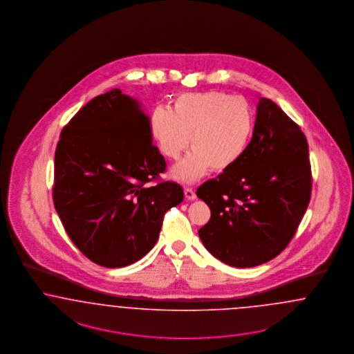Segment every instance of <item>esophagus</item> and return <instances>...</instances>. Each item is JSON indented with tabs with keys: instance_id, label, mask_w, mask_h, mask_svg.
<instances>
[{
	"instance_id": "1",
	"label": "esophagus",
	"mask_w": 354,
	"mask_h": 354,
	"mask_svg": "<svg viewBox=\"0 0 354 354\" xmlns=\"http://www.w3.org/2000/svg\"><path fill=\"white\" fill-rule=\"evenodd\" d=\"M184 195H185V198H188V200H195L196 198L195 191L192 188H189V187L184 188Z\"/></svg>"
}]
</instances>
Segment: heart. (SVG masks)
Segmentation results:
<instances>
[{
	"mask_svg": "<svg viewBox=\"0 0 354 354\" xmlns=\"http://www.w3.org/2000/svg\"><path fill=\"white\" fill-rule=\"evenodd\" d=\"M150 127L169 159H178L191 141L194 151L172 174L182 182H194L208 169L221 172L240 160L253 138L254 115L246 100L225 92L184 93L175 100V111L156 108Z\"/></svg>",
	"mask_w": 354,
	"mask_h": 354,
	"instance_id": "b5f03b06",
	"label": "heart"
}]
</instances>
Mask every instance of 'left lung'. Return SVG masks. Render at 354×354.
<instances>
[{"mask_svg":"<svg viewBox=\"0 0 354 354\" xmlns=\"http://www.w3.org/2000/svg\"><path fill=\"white\" fill-rule=\"evenodd\" d=\"M306 136L270 99L259 97L246 153L196 195L211 209L198 230L207 250L233 268H253L281 254L311 198Z\"/></svg>","mask_w":354,"mask_h":354,"instance_id":"left-lung-1","label":"left lung"}]
</instances>
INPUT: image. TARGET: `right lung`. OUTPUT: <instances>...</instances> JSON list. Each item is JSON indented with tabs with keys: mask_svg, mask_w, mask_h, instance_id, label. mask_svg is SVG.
Wrapping results in <instances>:
<instances>
[{
	"mask_svg": "<svg viewBox=\"0 0 354 354\" xmlns=\"http://www.w3.org/2000/svg\"><path fill=\"white\" fill-rule=\"evenodd\" d=\"M166 167L149 115L117 88L91 100L63 127L54 205L88 259L124 268L154 248L165 213L184 198L182 185L160 180Z\"/></svg>",
	"mask_w": 354,
	"mask_h": 354,
	"instance_id": "obj_1",
	"label": "right lung"
}]
</instances>
